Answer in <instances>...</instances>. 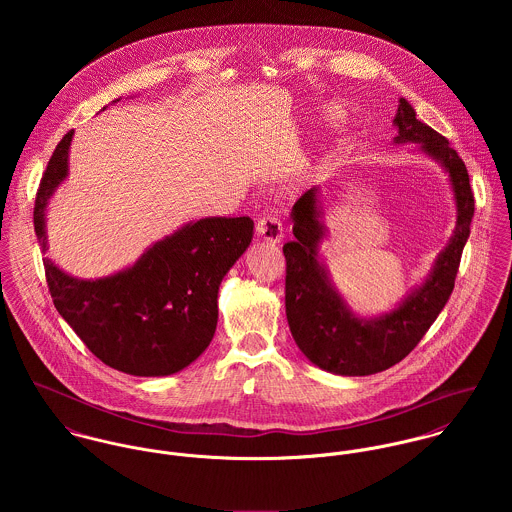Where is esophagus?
I'll return each mask as SVG.
<instances>
[{
	"mask_svg": "<svg viewBox=\"0 0 512 512\" xmlns=\"http://www.w3.org/2000/svg\"><path fill=\"white\" fill-rule=\"evenodd\" d=\"M256 234L264 238L266 242H282L284 238V226L278 217L274 215H264L256 220Z\"/></svg>",
	"mask_w": 512,
	"mask_h": 512,
	"instance_id": "34e87169",
	"label": "esophagus"
}]
</instances>
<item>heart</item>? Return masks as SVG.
Instances as JSON below:
<instances>
[{
	"label": "heart",
	"instance_id": "b5f03b06",
	"mask_svg": "<svg viewBox=\"0 0 512 512\" xmlns=\"http://www.w3.org/2000/svg\"><path fill=\"white\" fill-rule=\"evenodd\" d=\"M327 116H329L331 120H337V118H341V110H339V108H329Z\"/></svg>",
	"mask_w": 512,
	"mask_h": 512
}]
</instances>
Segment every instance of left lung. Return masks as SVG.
<instances>
[{"instance_id":"obj_1","label":"left lung","mask_w":512,"mask_h":512,"mask_svg":"<svg viewBox=\"0 0 512 512\" xmlns=\"http://www.w3.org/2000/svg\"><path fill=\"white\" fill-rule=\"evenodd\" d=\"M394 124L398 128L396 144L416 142L447 169L457 203V224L426 284L410 293L392 313L366 321L347 309L317 260V244L323 238L317 189L301 195L292 211L295 240L284 244L286 315L301 353L313 365L333 374H374L400 363L414 351L453 292L471 230L475 197L463 159L441 134L416 118L414 108L404 98H400Z\"/></svg>"}]
</instances>
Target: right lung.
I'll return each mask as SVG.
<instances>
[{"instance_id":"right-lung-1","label":"right lung","mask_w":512,"mask_h":512,"mask_svg":"<svg viewBox=\"0 0 512 512\" xmlns=\"http://www.w3.org/2000/svg\"><path fill=\"white\" fill-rule=\"evenodd\" d=\"M73 130L55 147L41 177L33 224L47 250L45 209L67 177ZM254 234L250 217L191 222L155 242L128 270L76 280L43 260L57 311L104 365L134 376H167L191 365L213 341L224 274Z\"/></svg>"}]
</instances>
